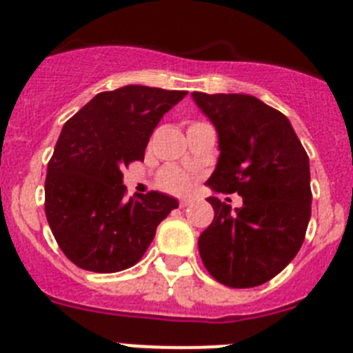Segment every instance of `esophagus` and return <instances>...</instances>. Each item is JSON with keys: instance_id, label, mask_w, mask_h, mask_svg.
Listing matches in <instances>:
<instances>
[{"instance_id": "obj_1", "label": "esophagus", "mask_w": 353, "mask_h": 353, "mask_svg": "<svg viewBox=\"0 0 353 353\" xmlns=\"http://www.w3.org/2000/svg\"><path fill=\"white\" fill-rule=\"evenodd\" d=\"M192 203V199H189V198H185V199H180V208H185V207H189V205Z\"/></svg>"}]
</instances>
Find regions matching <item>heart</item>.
I'll return each instance as SVG.
<instances>
[{"instance_id": "obj_1", "label": "heart", "mask_w": 353, "mask_h": 353, "mask_svg": "<svg viewBox=\"0 0 353 353\" xmlns=\"http://www.w3.org/2000/svg\"><path fill=\"white\" fill-rule=\"evenodd\" d=\"M159 185L173 194H183L191 189V179L176 168H168L159 174Z\"/></svg>"}]
</instances>
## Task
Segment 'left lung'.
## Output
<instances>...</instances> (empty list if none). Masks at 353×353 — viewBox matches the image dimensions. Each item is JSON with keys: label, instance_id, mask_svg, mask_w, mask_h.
Instances as JSON below:
<instances>
[{"label": "left lung", "instance_id": "obj_1", "mask_svg": "<svg viewBox=\"0 0 353 353\" xmlns=\"http://www.w3.org/2000/svg\"><path fill=\"white\" fill-rule=\"evenodd\" d=\"M192 99L219 138V161L207 183L244 199L232 210L219 198H207L215 215L199 235V256L215 281L260 286L281 272L304 242L310 159L288 118L256 97L194 92Z\"/></svg>", "mask_w": 353, "mask_h": 353}]
</instances>
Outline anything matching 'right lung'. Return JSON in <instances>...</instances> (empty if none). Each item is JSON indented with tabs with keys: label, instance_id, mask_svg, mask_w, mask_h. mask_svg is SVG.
<instances>
[{
	"label": "right lung",
	"instance_id": "right-lung-1",
	"mask_svg": "<svg viewBox=\"0 0 353 353\" xmlns=\"http://www.w3.org/2000/svg\"><path fill=\"white\" fill-rule=\"evenodd\" d=\"M187 92L129 84L95 95L61 129L46 176V217L65 256L90 272L138 263L179 201L152 191L125 199L123 166Z\"/></svg>",
	"mask_w": 353,
	"mask_h": 353
}]
</instances>
